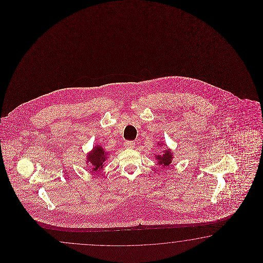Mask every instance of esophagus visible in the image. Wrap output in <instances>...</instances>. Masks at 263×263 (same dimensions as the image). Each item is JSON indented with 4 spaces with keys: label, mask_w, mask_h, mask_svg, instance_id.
<instances>
[{
    "label": "esophagus",
    "mask_w": 263,
    "mask_h": 263,
    "mask_svg": "<svg viewBox=\"0 0 263 263\" xmlns=\"http://www.w3.org/2000/svg\"><path fill=\"white\" fill-rule=\"evenodd\" d=\"M124 145H125L126 148H134L135 143H134V141H126L124 143Z\"/></svg>",
    "instance_id": "esophagus-1"
}]
</instances>
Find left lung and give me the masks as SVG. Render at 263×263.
<instances>
[{
  "mask_svg": "<svg viewBox=\"0 0 263 263\" xmlns=\"http://www.w3.org/2000/svg\"><path fill=\"white\" fill-rule=\"evenodd\" d=\"M159 145V144H158ZM160 145L162 146L163 144L160 143ZM162 155H156V160L158 162L159 165H162V166H169L172 162V159H173V153L171 152V151L169 148H166L165 151H162Z\"/></svg>",
  "mask_w": 263,
  "mask_h": 263,
  "instance_id": "obj_1",
  "label": "left lung"
}]
</instances>
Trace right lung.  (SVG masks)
<instances>
[{
    "instance_id": "1",
    "label": "right lung",
    "mask_w": 263,
    "mask_h": 263,
    "mask_svg": "<svg viewBox=\"0 0 263 263\" xmlns=\"http://www.w3.org/2000/svg\"><path fill=\"white\" fill-rule=\"evenodd\" d=\"M108 158L106 151H104L101 145H96L93 147L92 151L87 155V161L89 162L90 166L92 167V172H97L103 168L104 162Z\"/></svg>"
}]
</instances>
